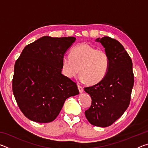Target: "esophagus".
Returning <instances> with one entry per match:
<instances>
[{
    "instance_id": "obj_1",
    "label": "esophagus",
    "mask_w": 148,
    "mask_h": 148,
    "mask_svg": "<svg viewBox=\"0 0 148 148\" xmlns=\"http://www.w3.org/2000/svg\"><path fill=\"white\" fill-rule=\"evenodd\" d=\"M77 88H78V89H79V92H82L84 91V88H83V87H82V86H77Z\"/></svg>"
}]
</instances>
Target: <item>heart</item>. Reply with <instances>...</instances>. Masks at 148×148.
Here are the masks:
<instances>
[{"label":"heart","instance_id":"1","mask_svg":"<svg viewBox=\"0 0 148 148\" xmlns=\"http://www.w3.org/2000/svg\"><path fill=\"white\" fill-rule=\"evenodd\" d=\"M69 56L62 59L63 74L69 78L81 74L80 79L88 84L99 83L107 74L110 57L106 51L87 44L74 47Z\"/></svg>","mask_w":148,"mask_h":148}]
</instances>
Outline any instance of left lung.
Wrapping results in <instances>:
<instances>
[{
	"instance_id": "1",
	"label": "left lung",
	"mask_w": 148,
	"mask_h": 148,
	"mask_svg": "<svg viewBox=\"0 0 148 148\" xmlns=\"http://www.w3.org/2000/svg\"><path fill=\"white\" fill-rule=\"evenodd\" d=\"M110 57L107 74L102 80L85 91L91 97L92 103L85 112L90 123L106 127L119 119L128 108L134 86L131 57L122 44L108 36L98 38Z\"/></svg>"
}]
</instances>
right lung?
I'll use <instances>...</instances> for the list:
<instances>
[{
    "mask_svg": "<svg viewBox=\"0 0 148 148\" xmlns=\"http://www.w3.org/2000/svg\"><path fill=\"white\" fill-rule=\"evenodd\" d=\"M75 41V37L44 36L27 45L17 59L12 90L29 119L53 121L66 99L79 94L76 84L61 74L62 57Z\"/></svg>",
    "mask_w": 148,
    "mask_h": 148,
    "instance_id": "obj_1",
    "label": "right lung"
}]
</instances>
